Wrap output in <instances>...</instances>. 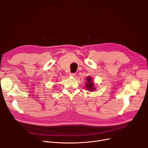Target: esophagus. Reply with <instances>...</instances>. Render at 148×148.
<instances>
[{
    "instance_id": "1",
    "label": "esophagus",
    "mask_w": 148,
    "mask_h": 148,
    "mask_svg": "<svg viewBox=\"0 0 148 148\" xmlns=\"http://www.w3.org/2000/svg\"><path fill=\"white\" fill-rule=\"evenodd\" d=\"M69 75H70V76H72V77H74L75 75H76V74L75 73H70L69 74Z\"/></svg>"
}]
</instances>
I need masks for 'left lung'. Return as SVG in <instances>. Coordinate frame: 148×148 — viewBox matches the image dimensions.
I'll list each match as a JSON object with an SVG mask.
<instances>
[{
    "mask_svg": "<svg viewBox=\"0 0 148 148\" xmlns=\"http://www.w3.org/2000/svg\"><path fill=\"white\" fill-rule=\"evenodd\" d=\"M86 80H88V83L86 84V89L90 91H92L95 90V88H94V84L92 81V78L90 77H88L86 78Z\"/></svg>",
    "mask_w": 148,
    "mask_h": 148,
    "instance_id": "8db88e82",
    "label": "left lung"
}]
</instances>
